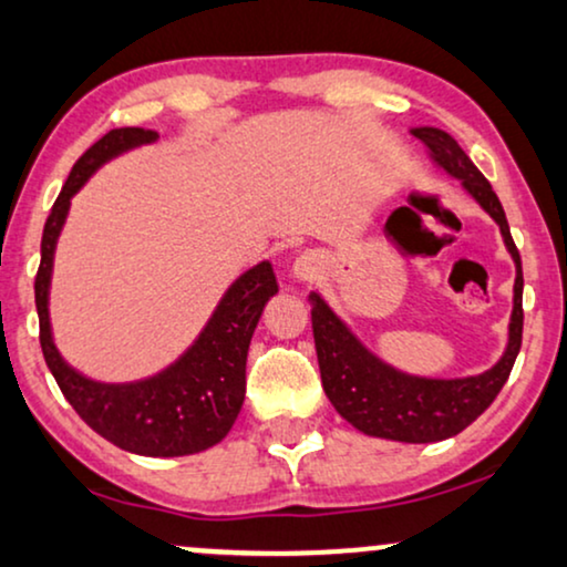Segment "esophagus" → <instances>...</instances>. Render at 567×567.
Returning <instances> with one entry per match:
<instances>
[{"label":"esophagus","mask_w":567,"mask_h":567,"mask_svg":"<svg viewBox=\"0 0 567 567\" xmlns=\"http://www.w3.org/2000/svg\"><path fill=\"white\" fill-rule=\"evenodd\" d=\"M321 271H324V256H321L319 250H303V254L292 261V275L303 279V282L317 279Z\"/></svg>","instance_id":"obj_1"}]
</instances>
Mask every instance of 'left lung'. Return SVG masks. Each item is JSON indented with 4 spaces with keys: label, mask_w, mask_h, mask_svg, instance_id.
Returning a JSON list of instances; mask_svg holds the SVG:
<instances>
[{
    "label": "left lung",
    "mask_w": 567,
    "mask_h": 567,
    "mask_svg": "<svg viewBox=\"0 0 567 567\" xmlns=\"http://www.w3.org/2000/svg\"><path fill=\"white\" fill-rule=\"evenodd\" d=\"M411 133L429 148V156L450 177L461 181L465 193L497 221L507 254L513 256V313L503 358L476 377L432 379L405 374L371 353L319 292H311L308 300H311V327L321 384L334 411L369 436L424 444L447 440L474 424L511 377L523 337V269L503 204L489 181L468 159V154L457 146L453 135L440 127H413Z\"/></svg>",
    "instance_id": "1"
}]
</instances>
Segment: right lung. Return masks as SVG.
I'll return each instance as SVG.
<instances>
[{
    "instance_id": "add662e5",
    "label": "right lung",
    "mask_w": 567,
    "mask_h": 567,
    "mask_svg": "<svg viewBox=\"0 0 567 567\" xmlns=\"http://www.w3.org/2000/svg\"><path fill=\"white\" fill-rule=\"evenodd\" d=\"M159 135L143 127H117L99 138L75 162L56 196L41 238V264L35 271V311L44 361L75 413L120 450L148 457H177L209 450L221 442L238 419L246 398V358L264 306L279 290L269 261L256 264L235 279L214 308L193 346L138 382H93L68 367L60 355L49 321L54 248L70 212V198L114 156L154 143Z\"/></svg>"
}]
</instances>
